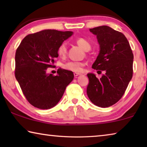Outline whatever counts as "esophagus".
<instances>
[{"instance_id":"esophagus-1","label":"esophagus","mask_w":147,"mask_h":147,"mask_svg":"<svg viewBox=\"0 0 147 147\" xmlns=\"http://www.w3.org/2000/svg\"><path fill=\"white\" fill-rule=\"evenodd\" d=\"M80 73H74V77H77L78 76H79L80 75Z\"/></svg>"}]
</instances>
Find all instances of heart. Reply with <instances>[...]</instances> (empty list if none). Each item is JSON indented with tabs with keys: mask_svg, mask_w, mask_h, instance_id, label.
<instances>
[{
	"mask_svg": "<svg viewBox=\"0 0 147 147\" xmlns=\"http://www.w3.org/2000/svg\"><path fill=\"white\" fill-rule=\"evenodd\" d=\"M76 42L84 51H89L91 49L90 43L86 39L80 38L76 39ZM57 53L61 58H65L66 56L67 53V46L66 43L63 42L59 45L58 50H57ZM84 66H85V63L84 62L71 61L65 63L63 65V68L66 70L75 72V73H82L84 71Z\"/></svg>",
	"mask_w": 147,
	"mask_h": 147,
	"instance_id": "1",
	"label": "heart"
}]
</instances>
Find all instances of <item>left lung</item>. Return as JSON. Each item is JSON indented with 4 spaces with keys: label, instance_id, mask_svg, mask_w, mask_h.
Instances as JSON below:
<instances>
[{
    "label": "left lung",
    "instance_id": "1",
    "mask_svg": "<svg viewBox=\"0 0 147 147\" xmlns=\"http://www.w3.org/2000/svg\"><path fill=\"white\" fill-rule=\"evenodd\" d=\"M89 30L96 35L100 45L92 68L105 71L106 73L100 79L93 73L88 74L87 94L94 105L107 108L117 102L127 88L133 75L134 55L129 42L121 32L108 26Z\"/></svg>",
    "mask_w": 147,
    "mask_h": 147
}]
</instances>
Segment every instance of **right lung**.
Segmentation results:
<instances>
[{"instance_id":"add662e5","label":"right lung","mask_w":147,"mask_h":147,"mask_svg":"<svg viewBox=\"0 0 147 147\" xmlns=\"http://www.w3.org/2000/svg\"><path fill=\"white\" fill-rule=\"evenodd\" d=\"M73 34L44 30L28 34L17 49L15 76L27 100L36 108L55 106L74 78L73 72L62 69H58L56 76L47 73L58 57L59 45Z\"/></svg>"}]
</instances>
